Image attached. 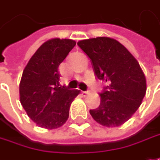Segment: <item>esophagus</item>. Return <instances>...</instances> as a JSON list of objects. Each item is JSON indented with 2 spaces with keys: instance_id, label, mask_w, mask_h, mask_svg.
<instances>
[{
  "instance_id": "esophagus-1",
  "label": "esophagus",
  "mask_w": 160,
  "mask_h": 160,
  "mask_svg": "<svg viewBox=\"0 0 160 160\" xmlns=\"http://www.w3.org/2000/svg\"><path fill=\"white\" fill-rule=\"evenodd\" d=\"M88 94H89V91H82V92H81V95H82L83 97H87Z\"/></svg>"
}]
</instances>
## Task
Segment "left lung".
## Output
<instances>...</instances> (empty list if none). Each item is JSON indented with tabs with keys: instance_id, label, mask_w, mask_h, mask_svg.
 <instances>
[{
	"instance_id": "obj_1",
	"label": "left lung",
	"mask_w": 160,
	"mask_h": 160,
	"mask_svg": "<svg viewBox=\"0 0 160 160\" xmlns=\"http://www.w3.org/2000/svg\"><path fill=\"white\" fill-rule=\"evenodd\" d=\"M88 56L99 80L108 83L92 118L108 128L123 125L140 107L146 94V78L134 56L118 41L97 37L78 42Z\"/></svg>"
}]
</instances>
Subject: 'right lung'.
I'll return each instance as SVG.
<instances>
[{"label":"right lung","instance_id":"1","mask_svg":"<svg viewBox=\"0 0 160 160\" xmlns=\"http://www.w3.org/2000/svg\"><path fill=\"white\" fill-rule=\"evenodd\" d=\"M76 42L54 38L39 48L24 69L19 84L20 102L28 117L46 129L62 127L69 118L70 106L80 90L59 87V64Z\"/></svg>","mask_w":160,"mask_h":160}]
</instances>
